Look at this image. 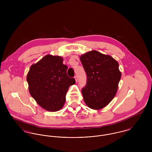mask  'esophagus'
<instances>
[{
	"label": "esophagus",
	"mask_w": 152,
	"mask_h": 152,
	"mask_svg": "<svg viewBox=\"0 0 152 152\" xmlns=\"http://www.w3.org/2000/svg\"><path fill=\"white\" fill-rule=\"evenodd\" d=\"M74 78H75V81L77 82V81H78V77H77V75H75V76L74 77Z\"/></svg>",
	"instance_id": "esophagus-1"
}]
</instances>
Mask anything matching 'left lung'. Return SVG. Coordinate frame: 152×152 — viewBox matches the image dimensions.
Listing matches in <instances>:
<instances>
[{"mask_svg":"<svg viewBox=\"0 0 152 152\" xmlns=\"http://www.w3.org/2000/svg\"><path fill=\"white\" fill-rule=\"evenodd\" d=\"M80 60L87 77L82 90L84 102L93 109H100L115 96L121 78L119 64L109 55L92 50L82 55Z\"/></svg>","mask_w":152,"mask_h":152,"instance_id":"left-lung-1","label":"left lung"}]
</instances>
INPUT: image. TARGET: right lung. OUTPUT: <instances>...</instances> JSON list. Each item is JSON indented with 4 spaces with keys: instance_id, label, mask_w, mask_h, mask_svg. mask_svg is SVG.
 <instances>
[{
    "instance_id": "obj_1",
    "label": "right lung",
    "mask_w": 152,
    "mask_h": 152,
    "mask_svg": "<svg viewBox=\"0 0 152 152\" xmlns=\"http://www.w3.org/2000/svg\"><path fill=\"white\" fill-rule=\"evenodd\" d=\"M60 56L47 55L30 66L27 81L30 95L43 108L56 112L65 104V96L74 78L66 74L68 66Z\"/></svg>"
}]
</instances>
